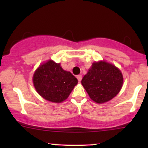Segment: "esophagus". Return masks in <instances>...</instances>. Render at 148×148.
<instances>
[{
    "label": "esophagus",
    "mask_w": 148,
    "mask_h": 148,
    "mask_svg": "<svg viewBox=\"0 0 148 148\" xmlns=\"http://www.w3.org/2000/svg\"><path fill=\"white\" fill-rule=\"evenodd\" d=\"M76 78H77V79H78V81H81V79H82V76L81 75H78L77 76H76Z\"/></svg>",
    "instance_id": "esophagus-1"
}]
</instances>
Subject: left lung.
Instances as JSON below:
<instances>
[{"label":"left lung","instance_id":"left-lung-1","mask_svg":"<svg viewBox=\"0 0 148 148\" xmlns=\"http://www.w3.org/2000/svg\"><path fill=\"white\" fill-rule=\"evenodd\" d=\"M81 84L93 101L102 103L118 95L123 86V77L114 65L100 61L92 64Z\"/></svg>","mask_w":148,"mask_h":148}]
</instances>
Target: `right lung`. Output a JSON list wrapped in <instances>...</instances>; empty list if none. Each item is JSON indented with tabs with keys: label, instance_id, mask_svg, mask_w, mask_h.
<instances>
[{
	"label": "right lung",
	"instance_id": "1",
	"mask_svg": "<svg viewBox=\"0 0 148 148\" xmlns=\"http://www.w3.org/2000/svg\"><path fill=\"white\" fill-rule=\"evenodd\" d=\"M78 80L66 72L60 63L49 60L39 67L33 75V84L37 92L44 99L60 103L68 97Z\"/></svg>",
	"mask_w": 148,
	"mask_h": 148
}]
</instances>
